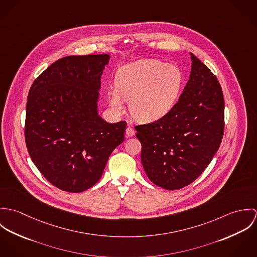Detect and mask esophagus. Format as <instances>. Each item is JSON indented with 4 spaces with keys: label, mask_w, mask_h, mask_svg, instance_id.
<instances>
[{
    "label": "esophagus",
    "mask_w": 257,
    "mask_h": 257,
    "mask_svg": "<svg viewBox=\"0 0 257 257\" xmlns=\"http://www.w3.org/2000/svg\"><path fill=\"white\" fill-rule=\"evenodd\" d=\"M135 134H136L135 128L132 127L131 125H127V127H126V130H125V135H126L127 137H134Z\"/></svg>",
    "instance_id": "obj_1"
}]
</instances>
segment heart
<instances>
[{"instance_id": "obj_1", "label": "heart", "mask_w": 257, "mask_h": 257, "mask_svg": "<svg viewBox=\"0 0 257 257\" xmlns=\"http://www.w3.org/2000/svg\"><path fill=\"white\" fill-rule=\"evenodd\" d=\"M115 87L108 91L110 107L120 110L125 100L134 117L156 121L175 107L183 91L185 77L175 64L158 59H140L121 66L115 74Z\"/></svg>"}]
</instances>
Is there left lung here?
Returning <instances> with one entry per match:
<instances>
[{
  "label": "left lung",
  "instance_id": "8db88e82",
  "mask_svg": "<svg viewBox=\"0 0 257 257\" xmlns=\"http://www.w3.org/2000/svg\"><path fill=\"white\" fill-rule=\"evenodd\" d=\"M190 78L164 117L137 125L142 163L152 183L178 190L194 182L220 147L224 101L217 77L193 53Z\"/></svg>",
  "mask_w": 257,
  "mask_h": 257
}]
</instances>
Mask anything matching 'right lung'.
I'll return each instance as SVG.
<instances>
[{
  "instance_id": "right-lung-1",
  "label": "right lung",
  "mask_w": 257,
  "mask_h": 257,
  "mask_svg": "<svg viewBox=\"0 0 257 257\" xmlns=\"http://www.w3.org/2000/svg\"><path fill=\"white\" fill-rule=\"evenodd\" d=\"M109 54L58 59L35 80L27 103L25 137L39 172L71 193L97 183L112 150L124 140L125 121L98 113L101 77Z\"/></svg>"
}]
</instances>
